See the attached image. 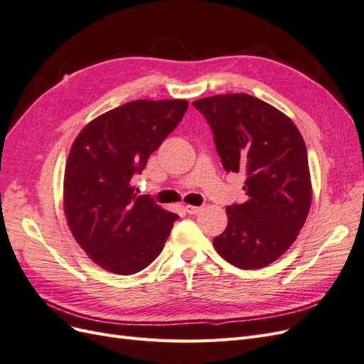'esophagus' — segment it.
<instances>
[{
    "label": "esophagus",
    "instance_id": "obj_1",
    "mask_svg": "<svg viewBox=\"0 0 364 364\" xmlns=\"http://www.w3.org/2000/svg\"><path fill=\"white\" fill-rule=\"evenodd\" d=\"M185 211L188 213V214H197V213H200L202 211V206H194V205H186L185 206Z\"/></svg>",
    "mask_w": 364,
    "mask_h": 364
}]
</instances>
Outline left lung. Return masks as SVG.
I'll list each match as a JSON object with an SVG mask.
<instances>
[{"label": "left lung", "instance_id": "8db88e82", "mask_svg": "<svg viewBox=\"0 0 364 364\" xmlns=\"http://www.w3.org/2000/svg\"><path fill=\"white\" fill-rule=\"evenodd\" d=\"M213 129L226 171L246 173L245 203L226 208L213 245L235 267L269 266L289 250L310 213L313 186L304 138L277 107L249 94L193 102Z\"/></svg>", "mask_w": 364, "mask_h": 364}]
</instances>
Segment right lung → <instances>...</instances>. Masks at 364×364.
Wrapping results in <instances>:
<instances>
[{"label":"right lung","instance_id":"right-lung-1","mask_svg":"<svg viewBox=\"0 0 364 364\" xmlns=\"http://www.w3.org/2000/svg\"><path fill=\"white\" fill-rule=\"evenodd\" d=\"M186 100H134L87 123L63 176V213L97 266L134 274L158 258L179 218L135 193L132 178L181 123Z\"/></svg>","mask_w":364,"mask_h":364}]
</instances>
